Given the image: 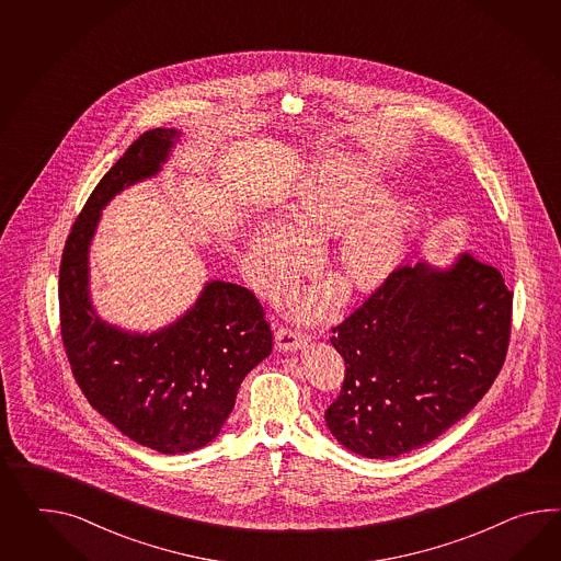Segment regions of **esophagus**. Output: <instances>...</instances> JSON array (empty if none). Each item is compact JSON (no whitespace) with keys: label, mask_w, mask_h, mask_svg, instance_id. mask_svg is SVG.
I'll use <instances>...</instances> for the list:
<instances>
[{"label":"esophagus","mask_w":561,"mask_h":561,"mask_svg":"<svg viewBox=\"0 0 561 561\" xmlns=\"http://www.w3.org/2000/svg\"><path fill=\"white\" fill-rule=\"evenodd\" d=\"M306 342H308L306 332H300L298 329L279 327V329L275 330V346L279 351H298Z\"/></svg>","instance_id":"34e87169"}]
</instances>
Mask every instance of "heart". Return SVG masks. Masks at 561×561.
<instances>
[{
	"mask_svg": "<svg viewBox=\"0 0 561 561\" xmlns=\"http://www.w3.org/2000/svg\"><path fill=\"white\" fill-rule=\"evenodd\" d=\"M379 192L363 170L332 168L306 192L291 210V229L275 225L251 247V265L265 287H284L308 263V245H318L342 230L330 251L327 274L342 298L356 289L377 286L396 267L410 213L403 206H382Z\"/></svg>",
	"mask_w": 561,
	"mask_h": 561,
	"instance_id": "heart-1",
	"label": "heart"
}]
</instances>
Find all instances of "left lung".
I'll use <instances>...</instances> for the list:
<instances>
[{"instance_id": "8db88e82", "label": "left lung", "mask_w": 561, "mask_h": 561, "mask_svg": "<svg viewBox=\"0 0 561 561\" xmlns=\"http://www.w3.org/2000/svg\"><path fill=\"white\" fill-rule=\"evenodd\" d=\"M511 318L513 291L489 261L465 253L444 272L399 265L332 327L346 367L324 413L332 436L367 458L442 436L503 369Z\"/></svg>"}]
</instances>
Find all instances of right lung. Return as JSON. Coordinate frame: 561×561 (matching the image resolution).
Returning a JSON list of instances; mask_svg holds the SVG:
<instances>
[{"label":"right lung","mask_w":561,"mask_h":561,"mask_svg":"<svg viewBox=\"0 0 561 561\" xmlns=\"http://www.w3.org/2000/svg\"><path fill=\"white\" fill-rule=\"evenodd\" d=\"M174 129L137 137L72 222L58 277L60 336L87 401L122 434L162 454L203 448L234 408L247 373L272 353L274 332L253 291L210 282L191 312L153 334L99 320L89 300L87 253L101 208L168 158Z\"/></svg>","instance_id":"right-lung-1"}]
</instances>
